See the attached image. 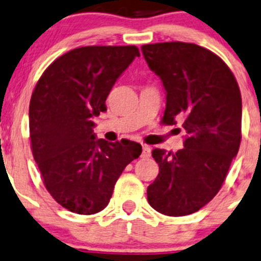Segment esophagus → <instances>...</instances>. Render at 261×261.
<instances>
[{"instance_id": "34e87169", "label": "esophagus", "mask_w": 261, "mask_h": 261, "mask_svg": "<svg viewBox=\"0 0 261 261\" xmlns=\"http://www.w3.org/2000/svg\"><path fill=\"white\" fill-rule=\"evenodd\" d=\"M150 155H151V147L149 145H143V152H141V156L149 158Z\"/></svg>"}]
</instances>
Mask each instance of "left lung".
I'll list each match as a JSON object with an SVG mask.
<instances>
[{
	"label": "left lung",
	"instance_id": "obj_1",
	"mask_svg": "<svg viewBox=\"0 0 261 261\" xmlns=\"http://www.w3.org/2000/svg\"><path fill=\"white\" fill-rule=\"evenodd\" d=\"M150 69L167 91L163 123L183 120L184 147L152 150L159 174L147 201L173 217L191 215L218 193L241 143V93L235 75L211 50L192 43L141 46Z\"/></svg>",
	"mask_w": 261,
	"mask_h": 261
}]
</instances>
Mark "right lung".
<instances>
[{"label":"right lung","mask_w":261,"mask_h":261,"mask_svg":"<svg viewBox=\"0 0 261 261\" xmlns=\"http://www.w3.org/2000/svg\"><path fill=\"white\" fill-rule=\"evenodd\" d=\"M139 49L82 46L49 65L36 83L29 109L31 150L53 198L78 215L105 208L126 165L140 156L135 141L96 139L93 117Z\"/></svg>","instance_id":"1"}]
</instances>
